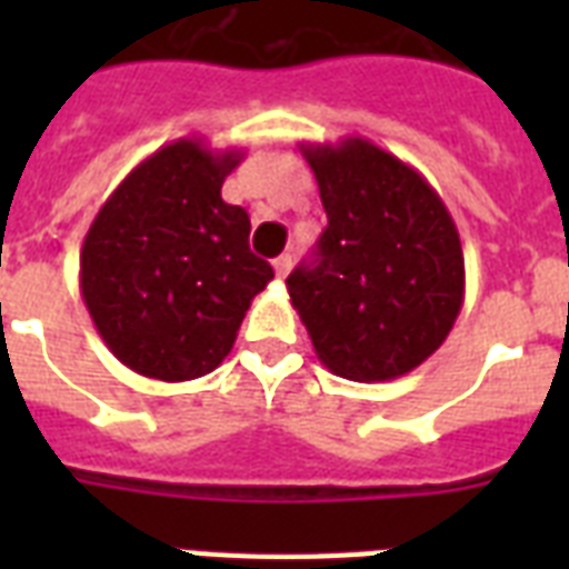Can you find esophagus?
Segmentation results:
<instances>
[{
  "mask_svg": "<svg viewBox=\"0 0 569 569\" xmlns=\"http://www.w3.org/2000/svg\"><path fill=\"white\" fill-rule=\"evenodd\" d=\"M289 271H292V257H277L274 259V274L286 277Z\"/></svg>",
  "mask_w": 569,
  "mask_h": 569,
  "instance_id": "obj_1",
  "label": "esophagus"
}]
</instances>
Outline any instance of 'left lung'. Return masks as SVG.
Wrapping results in <instances>:
<instances>
[{
    "mask_svg": "<svg viewBox=\"0 0 569 569\" xmlns=\"http://www.w3.org/2000/svg\"><path fill=\"white\" fill-rule=\"evenodd\" d=\"M328 227L310 266L286 277L321 363L375 383L413 372L463 307V248L431 182L360 136L298 144Z\"/></svg>",
    "mask_w": 569,
    "mask_h": 569,
    "instance_id": "1",
    "label": "left lung"
}]
</instances>
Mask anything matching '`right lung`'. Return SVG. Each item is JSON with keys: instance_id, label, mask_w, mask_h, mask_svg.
I'll list each match as a JSON object with an SVG mask.
<instances>
[{"instance_id": "1", "label": "right lung", "mask_w": 569, "mask_h": 569, "mask_svg": "<svg viewBox=\"0 0 569 569\" xmlns=\"http://www.w3.org/2000/svg\"><path fill=\"white\" fill-rule=\"evenodd\" d=\"M244 150L177 138L123 177L79 253V289L100 339L144 378L194 380L230 355L271 266L250 253V218L221 186Z\"/></svg>"}]
</instances>
